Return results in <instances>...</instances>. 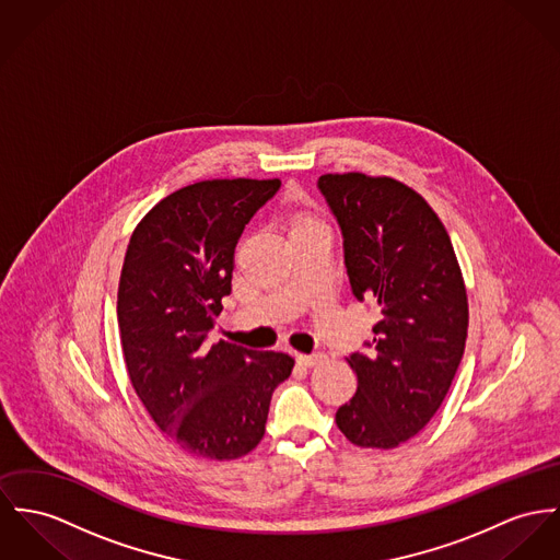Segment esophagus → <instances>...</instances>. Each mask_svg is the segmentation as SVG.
<instances>
[{
    "mask_svg": "<svg viewBox=\"0 0 560 560\" xmlns=\"http://www.w3.org/2000/svg\"><path fill=\"white\" fill-rule=\"evenodd\" d=\"M324 360V353H319V351H315V353H299L296 355V362L301 364V366H315V364H319Z\"/></svg>",
    "mask_w": 560,
    "mask_h": 560,
    "instance_id": "34e87169",
    "label": "esophagus"
}]
</instances>
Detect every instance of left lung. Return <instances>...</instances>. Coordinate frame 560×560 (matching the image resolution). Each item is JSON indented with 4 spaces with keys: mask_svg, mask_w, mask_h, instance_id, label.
<instances>
[{
    "mask_svg": "<svg viewBox=\"0 0 560 560\" xmlns=\"http://www.w3.org/2000/svg\"><path fill=\"white\" fill-rule=\"evenodd\" d=\"M343 236L351 292L382 319L347 355L358 389L337 427L360 447L392 450L441 407L465 353L469 304L445 225L411 187L360 173L317 178Z\"/></svg>",
    "mask_w": 560,
    "mask_h": 560,
    "instance_id": "left-lung-1",
    "label": "left lung"
}]
</instances>
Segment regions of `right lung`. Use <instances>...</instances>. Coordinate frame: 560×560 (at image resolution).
Segmentation results:
<instances>
[{
    "instance_id": "add662e5",
    "label": "right lung",
    "mask_w": 560,
    "mask_h": 560,
    "mask_svg": "<svg viewBox=\"0 0 560 560\" xmlns=\"http://www.w3.org/2000/svg\"><path fill=\"white\" fill-rule=\"evenodd\" d=\"M281 180L217 178L155 205L129 238L117 317L129 380L160 431L196 458L234 460L264 436L294 358L207 343L232 292L234 249Z\"/></svg>"
}]
</instances>
